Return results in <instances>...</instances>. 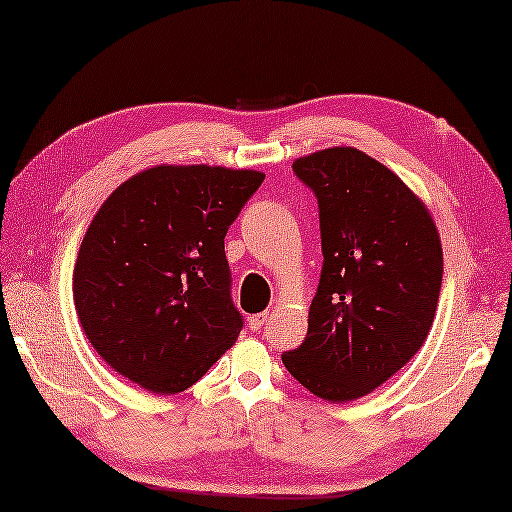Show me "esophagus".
<instances>
[{"label":"esophagus","instance_id":"esophagus-1","mask_svg":"<svg viewBox=\"0 0 512 512\" xmlns=\"http://www.w3.org/2000/svg\"><path fill=\"white\" fill-rule=\"evenodd\" d=\"M267 317H270L267 313L251 315V317H249V329H251V331H261L263 326H265V322H267Z\"/></svg>","mask_w":512,"mask_h":512}]
</instances>
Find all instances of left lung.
Returning <instances> with one entry per match:
<instances>
[{
	"label": "left lung",
	"mask_w": 512,
	"mask_h": 512,
	"mask_svg": "<svg viewBox=\"0 0 512 512\" xmlns=\"http://www.w3.org/2000/svg\"><path fill=\"white\" fill-rule=\"evenodd\" d=\"M292 172L317 199L324 263L306 338L281 360L313 395L351 401L424 345L442 286L440 236L406 183L354 147L297 158Z\"/></svg>",
	"instance_id": "8db88e82"
}]
</instances>
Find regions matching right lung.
I'll list each match as a JSON object with an SVG mask.
<instances>
[{"label": "right lung", "instance_id": "add662e5", "mask_svg": "<svg viewBox=\"0 0 512 512\" xmlns=\"http://www.w3.org/2000/svg\"><path fill=\"white\" fill-rule=\"evenodd\" d=\"M265 174L158 165L124 181L86 231L74 306L115 372L158 395L197 383L242 331L224 236Z\"/></svg>", "mask_w": 512, "mask_h": 512}]
</instances>
